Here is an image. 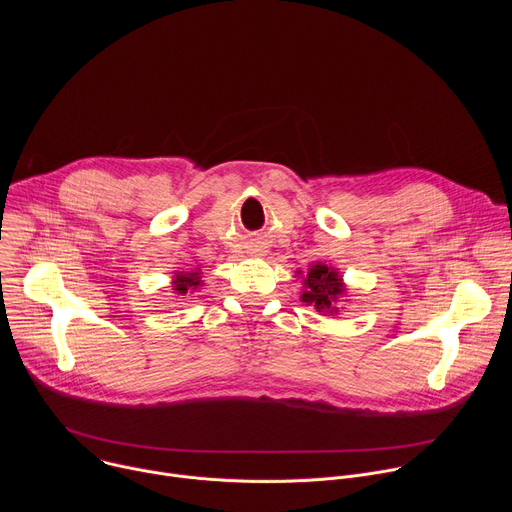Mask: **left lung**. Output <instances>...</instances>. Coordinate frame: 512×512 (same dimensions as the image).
I'll return each mask as SVG.
<instances>
[{
  "mask_svg": "<svg viewBox=\"0 0 512 512\" xmlns=\"http://www.w3.org/2000/svg\"><path fill=\"white\" fill-rule=\"evenodd\" d=\"M304 283L308 287V291H304L302 296L304 302H312L318 312H338V308H334V302L340 298L344 285L334 269H328L326 265H316L314 269H310Z\"/></svg>",
  "mask_w": 512,
  "mask_h": 512,
  "instance_id": "left-lung-1",
  "label": "left lung"
}]
</instances>
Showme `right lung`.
<instances>
[{"label": "right lung", "mask_w": 512, "mask_h": 512, "mask_svg": "<svg viewBox=\"0 0 512 512\" xmlns=\"http://www.w3.org/2000/svg\"><path fill=\"white\" fill-rule=\"evenodd\" d=\"M174 289L176 291H180V294H186L188 289H194L196 285H200V277H198V271H192V273H180V275H176V279H174Z\"/></svg>", "instance_id": "1"}]
</instances>
